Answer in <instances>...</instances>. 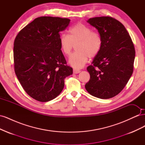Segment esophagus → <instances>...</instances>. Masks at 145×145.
<instances>
[{
    "mask_svg": "<svg viewBox=\"0 0 145 145\" xmlns=\"http://www.w3.org/2000/svg\"><path fill=\"white\" fill-rule=\"evenodd\" d=\"M81 72L80 70L79 69H73V73L74 74H78V73H80Z\"/></svg>",
    "mask_w": 145,
    "mask_h": 145,
    "instance_id": "34e87169",
    "label": "esophagus"
}]
</instances>
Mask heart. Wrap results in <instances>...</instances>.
<instances>
[{
	"label": "heart",
	"instance_id": "b5f03b06",
	"mask_svg": "<svg viewBox=\"0 0 145 145\" xmlns=\"http://www.w3.org/2000/svg\"><path fill=\"white\" fill-rule=\"evenodd\" d=\"M69 34H63L59 38L61 50L66 56L71 53L74 46L76 52L69 59V63L75 68H81L88 58L97 56L102 49V38L100 34L93 31L91 28L78 23L69 29Z\"/></svg>",
	"mask_w": 145,
	"mask_h": 145
}]
</instances>
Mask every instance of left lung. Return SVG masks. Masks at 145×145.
Wrapping results in <instances>:
<instances>
[{"label":"left lung","instance_id":"left-lung-1","mask_svg":"<svg viewBox=\"0 0 145 145\" xmlns=\"http://www.w3.org/2000/svg\"><path fill=\"white\" fill-rule=\"evenodd\" d=\"M87 22L98 30L102 47L87 67L90 79L85 88L95 97L110 99L120 93L132 76L134 46L124 25L116 19L96 17Z\"/></svg>","mask_w":145,"mask_h":145}]
</instances>
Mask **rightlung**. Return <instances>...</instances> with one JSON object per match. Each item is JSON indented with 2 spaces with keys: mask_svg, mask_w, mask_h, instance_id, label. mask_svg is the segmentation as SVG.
<instances>
[{
  "mask_svg": "<svg viewBox=\"0 0 145 145\" xmlns=\"http://www.w3.org/2000/svg\"><path fill=\"white\" fill-rule=\"evenodd\" d=\"M69 22L58 17H37L16 37L15 73L26 93L39 102L57 97L64 88L65 78L72 74L59 44L60 33Z\"/></svg>",
  "mask_w": 145,
  "mask_h": 145,
  "instance_id": "add662e5",
  "label": "right lung"
}]
</instances>
